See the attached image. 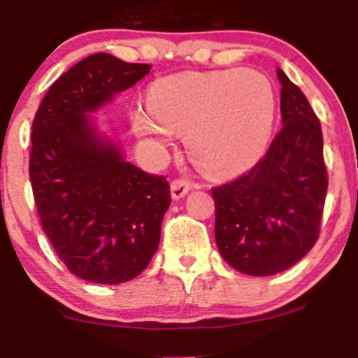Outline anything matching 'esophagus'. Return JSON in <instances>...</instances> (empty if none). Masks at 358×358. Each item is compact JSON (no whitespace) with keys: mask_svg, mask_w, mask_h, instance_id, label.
Segmentation results:
<instances>
[{"mask_svg":"<svg viewBox=\"0 0 358 358\" xmlns=\"http://www.w3.org/2000/svg\"><path fill=\"white\" fill-rule=\"evenodd\" d=\"M191 187H192L191 182H189V180H185V178L173 180V182H171V196L175 199L183 198L187 192L191 191Z\"/></svg>","mask_w":358,"mask_h":358,"instance_id":"esophagus-1","label":"esophagus"}]
</instances>
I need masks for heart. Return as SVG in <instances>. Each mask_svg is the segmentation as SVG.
<instances>
[{
    "instance_id": "1",
    "label": "heart",
    "mask_w": 358,
    "mask_h": 358,
    "mask_svg": "<svg viewBox=\"0 0 358 358\" xmlns=\"http://www.w3.org/2000/svg\"><path fill=\"white\" fill-rule=\"evenodd\" d=\"M275 89L253 69L182 73L151 87L150 105L131 123L155 155L173 134H185L189 155L203 171L231 175L262 155L275 121Z\"/></svg>"
}]
</instances>
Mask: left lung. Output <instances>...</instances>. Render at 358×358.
Returning <instances> with one entry per match:
<instances>
[{"mask_svg": "<svg viewBox=\"0 0 358 358\" xmlns=\"http://www.w3.org/2000/svg\"><path fill=\"white\" fill-rule=\"evenodd\" d=\"M278 80L282 130L250 171L212 189L219 253L253 276L285 271L312 250L328 189L320 119L282 69Z\"/></svg>", "mask_w": 358, "mask_h": 358, "instance_id": "8db88e82", "label": "left lung"}]
</instances>
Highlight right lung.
Segmentation results:
<instances>
[{
  "label": "right lung",
  "mask_w": 358,
  "mask_h": 358,
  "mask_svg": "<svg viewBox=\"0 0 358 358\" xmlns=\"http://www.w3.org/2000/svg\"><path fill=\"white\" fill-rule=\"evenodd\" d=\"M150 69L91 55L50 87L31 124L30 182L41 227L67 269L87 282H128L159 248L169 182L127 162L87 115Z\"/></svg>",
  "instance_id": "1"
}]
</instances>
